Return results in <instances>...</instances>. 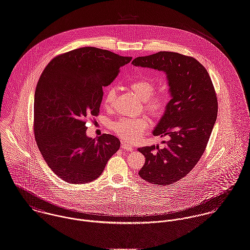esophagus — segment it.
<instances>
[{
    "label": "esophagus",
    "mask_w": 250,
    "mask_h": 250,
    "mask_svg": "<svg viewBox=\"0 0 250 250\" xmlns=\"http://www.w3.org/2000/svg\"><path fill=\"white\" fill-rule=\"evenodd\" d=\"M121 147H122V149H124V150H126V151H132L133 150V148H132V146L131 145H129V144H127V143H125V142H122L121 143Z\"/></svg>",
    "instance_id": "esophagus-1"
}]
</instances>
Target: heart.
Masks as SVG:
<instances>
[{
    "label": "heart",
    "mask_w": 250,
    "mask_h": 250,
    "mask_svg": "<svg viewBox=\"0 0 250 250\" xmlns=\"http://www.w3.org/2000/svg\"><path fill=\"white\" fill-rule=\"evenodd\" d=\"M131 90L136 93L140 100L144 102L145 109L155 117H159L165 113L169 104V95L165 92L154 94L155 83L148 78H138L130 83ZM115 99V90L109 87L105 92L103 103L106 108H111ZM148 127L146 117L123 118L114 123L115 134L125 141H134L142 136Z\"/></svg>",
    "instance_id": "heart-1"
}]
</instances>
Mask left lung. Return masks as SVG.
<instances>
[{
	"label": "left lung",
	"mask_w": 250,
	"mask_h": 250,
	"mask_svg": "<svg viewBox=\"0 0 250 250\" xmlns=\"http://www.w3.org/2000/svg\"><path fill=\"white\" fill-rule=\"evenodd\" d=\"M132 64L167 75L172 99L153 135L169 140L163 141V149L138 148L145 157L138 175L152 184L169 185L185 177L202 158L217 119V95L207 70L191 56L159 51L136 57Z\"/></svg>",
	"instance_id": "8db88e82"
}]
</instances>
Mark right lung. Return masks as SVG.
<instances>
[{
    "label": "right lung",
    "mask_w": 250,
    "mask_h": 250,
    "mask_svg": "<svg viewBox=\"0 0 250 250\" xmlns=\"http://www.w3.org/2000/svg\"><path fill=\"white\" fill-rule=\"evenodd\" d=\"M132 57L93 46L53 58L42 72L34 94V135L48 167L71 184L96 180L120 147L113 135H86V119L96 116L103 87Z\"/></svg>",
    "instance_id": "right-lung-1"
}]
</instances>
